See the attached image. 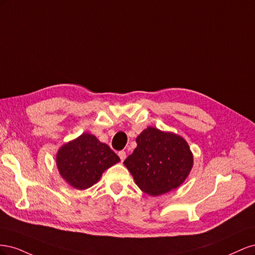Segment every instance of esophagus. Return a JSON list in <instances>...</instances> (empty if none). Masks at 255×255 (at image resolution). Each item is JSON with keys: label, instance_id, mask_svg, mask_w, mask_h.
Here are the masks:
<instances>
[{"label": "esophagus", "instance_id": "esophagus-1", "mask_svg": "<svg viewBox=\"0 0 255 255\" xmlns=\"http://www.w3.org/2000/svg\"><path fill=\"white\" fill-rule=\"evenodd\" d=\"M118 155H119L121 161H123V160L126 159V157H127V153H126L125 151H120V152L118 153Z\"/></svg>", "mask_w": 255, "mask_h": 255}]
</instances>
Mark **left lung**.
Instances as JSON below:
<instances>
[{"label":"left lung","mask_w":255,"mask_h":255,"mask_svg":"<svg viewBox=\"0 0 255 255\" xmlns=\"http://www.w3.org/2000/svg\"><path fill=\"white\" fill-rule=\"evenodd\" d=\"M136 149L123 164L145 194L163 195L186 180L194 156L183 137L149 127L136 138Z\"/></svg>","instance_id":"obj_1"}]
</instances>
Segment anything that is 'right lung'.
I'll use <instances>...</instances> for the list:
<instances>
[{
  "label": "right lung",
  "mask_w": 255,
  "mask_h": 255,
  "mask_svg": "<svg viewBox=\"0 0 255 255\" xmlns=\"http://www.w3.org/2000/svg\"><path fill=\"white\" fill-rule=\"evenodd\" d=\"M120 161L109 145L89 133H83L58 150L56 165L61 177L76 189H87L102 173Z\"/></svg>",
  "instance_id": "add662e5"
}]
</instances>
